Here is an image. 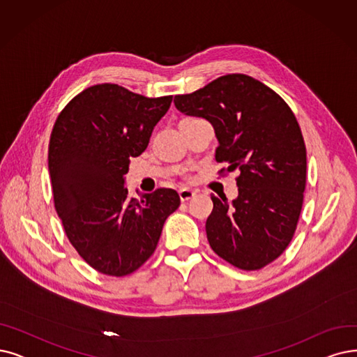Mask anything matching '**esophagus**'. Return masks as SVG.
<instances>
[{
	"mask_svg": "<svg viewBox=\"0 0 357 357\" xmlns=\"http://www.w3.org/2000/svg\"><path fill=\"white\" fill-rule=\"evenodd\" d=\"M195 195H196V192L192 190V189H189V188H183V189L178 190V196H180V199H181V202L190 201L192 197H195Z\"/></svg>",
	"mask_w": 357,
	"mask_h": 357,
	"instance_id": "obj_1",
	"label": "esophagus"
}]
</instances>
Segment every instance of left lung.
<instances>
[{"label": "left lung", "instance_id": "8db88e82", "mask_svg": "<svg viewBox=\"0 0 357 357\" xmlns=\"http://www.w3.org/2000/svg\"><path fill=\"white\" fill-rule=\"evenodd\" d=\"M184 116L209 121L215 160L238 169V196H211L208 241L231 265L253 271L277 259L293 238L306 186V148L284 99L246 75H227L174 96Z\"/></svg>", "mask_w": 357, "mask_h": 357}]
</instances>
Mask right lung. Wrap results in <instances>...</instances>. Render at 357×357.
I'll use <instances>...</instances> for the list:
<instances>
[{"instance_id": "obj_1", "label": "right lung", "mask_w": 357, "mask_h": 357, "mask_svg": "<svg viewBox=\"0 0 357 357\" xmlns=\"http://www.w3.org/2000/svg\"><path fill=\"white\" fill-rule=\"evenodd\" d=\"M171 101L95 84L71 99L54 124L48 168L55 209L70 243L99 273L123 277L144 265L180 205L173 189L139 201L124 188L130 158L146 149Z\"/></svg>"}]
</instances>
